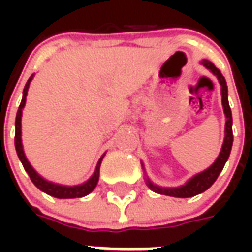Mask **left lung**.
<instances>
[{
    "mask_svg": "<svg viewBox=\"0 0 252 252\" xmlns=\"http://www.w3.org/2000/svg\"><path fill=\"white\" fill-rule=\"evenodd\" d=\"M201 64L205 66L208 70H211L213 72V75H216L219 79V83L221 86V102L222 108H224V115H225V137H224V143H222L221 151L219 154L217 159L213 162L211 167H208L204 170L202 173L195 174L193 178H190L185 185L180 186V188H160L158 185H154L153 182L150 180H146L148 188L154 190L155 193L159 194H166L170 197H178V198H188V197H193L211 188L215 181L217 180L219 174L221 173L224 164L229 158V154H231V148H232V142H233V135H232V113H231V108L228 104V88L227 82H225V78L222 77V74L220 70L217 68L215 64L206 59L201 61ZM144 169V167H143Z\"/></svg>",
    "mask_w": 252,
    "mask_h": 252,
    "instance_id": "1",
    "label": "left lung"
}]
</instances>
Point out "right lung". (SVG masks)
Returning a JSON list of instances; mask_svg holds the SVG:
<instances>
[{
    "mask_svg": "<svg viewBox=\"0 0 252 252\" xmlns=\"http://www.w3.org/2000/svg\"><path fill=\"white\" fill-rule=\"evenodd\" d=\"M32 78H33V75L28 79V82H27L24 90H23V99H21V104H20L17 115H16L14 147H16V151H17L19 159L21 160L23 166H24L25 171L30 175L31 181H32V182L35 184L36 188H39L41 191H44V193L52 195V197H57V198H79V197H85V195H88L89 193H92L94 190V188L97 186V182H98L99 178V166H101V160H102L104 157L98 160L94 174L92 175L85 184L77 186L58 185V184H54V182H50V181L44 180L43 177H40V175L36 173L35 169L31 166V163L28 162V159L25 157L24 150H23V143H21V116H23V109H24L25 99H27V94H28V89H30V83L31 81H32Z\"/></svg>",
    "mask_w": 252,
    "mask_h": 252,
    "instance_id": "1",
    "label": "right lung"
}]
</instances>
